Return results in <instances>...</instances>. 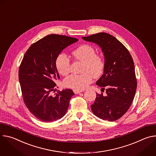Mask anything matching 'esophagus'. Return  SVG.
Listing matches in <instances>:
<instances>
[{
	"label": "esophagus",
	"instance_id": "34e87169",
	"mask_svg": "<svg viewBox=\"0 0 156 156\" xmlns=\"http://www.w3.org/2000/svg\"><path fill=\"white\" fill-rule=\"evenodd\" d=\"M73 92H74V93H75V94H79V93H81V92H82V91H81V90H73Z\"/></svg>",
	"mask_w": 156,
	"mask_h": 156
}]
</instances>
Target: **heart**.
Wrapping results in <instances>:
<instances>
[{"label":"heart","mask_w":156,"mask_h":156,"mask_svg":"<svg viewBox=\"0 0 156 156\" xmlns=\"http://www.w3.org/2000/svg\"><path fill=\"white\" fill-rule=\"evenodd\" d=\"M76 59L84 62L81 75H70L63 80L65 86L75 90L85 89L92 81L93 76L97 78L103 72L104 61L103 58L96 54L95 49L88 44H84L73 52ZM55 68L61 75H66L70 72V62L64 53L59 54L55 61Z\"/></svg>","instance_id":"1"}]
</instances>
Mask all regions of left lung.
<instances>
[{
	"mask_svg": "<svg viewBox=\"0 0 156 156\" xmlns=\"http://www.w3.org/2000/svg\"><path fill=\"white\" fill-rule=\"evenodd\" d=\"M82 38L97 44L105 60L104 73L96 84L106 86L107 95L96 94L91 105L93 113L102 120H117L127 112L135 98L137 82L133 58L123 44L109 34L99 33Z\"/></svg>",
	"mask_w": 156,
	"mask_h": 156,
	"instance_id": "obj_1",
	"label": "left lung"
}]
</instances>
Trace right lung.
<instances>
[{
    "label": "right lung",
    "instance_id": "obj_1",
    "mask_svg": "<svg viewBox=\"0 0 156 156\" xmlns=\"http://www.w3.org/2000/svg\"><path fill=\"white\" fill-rule=\"evenodd\" d=\"M78 39L58 34H49L33 44L26 52L18 72L24 102L30 112L44 122L62 118L67 111L72 90L65 89L53 96L55 80L60 76L55 68L57 56Z\"/></svg>",
    "mask_w": 156,
    "mask_h": 156
}]
</instances>
